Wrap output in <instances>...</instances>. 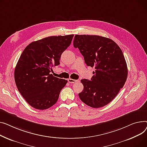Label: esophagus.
<instances>
[{"instance_id": "1", "label": "esophagus", "mask_w": 147, "mask_h": 147, "mask_svg": "<svg viewBox=\"0 0 147 147\" xmlns=\"http://www.w3.org/2000/svg\"><path fill=\"white\" fill-rule=\"evenodd\" d=\"M67 81H68V82H69V83H71V84L75 83V82H77V80H73V79H71V78L68 79Z\"/></svg>"}]
</instances>
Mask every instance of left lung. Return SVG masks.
<instances>
[{
    "instance_id": "1",
    "label": "left lung",
    "mask_w": 147,
    "mask_h": 147,
    "mask_svg": "<svg viewBox=\"0 0 147 147\" xmlns=\"http://www.w3.org/2000/svg\"><path fill=\"white\" fill-rule=\"evenodd\" d=\"M74 47L78 48L87 66L95 67L91 80H81V100L93 108L108 105L122 88L127 67L122 50L110 38L99 36L75 35Z\"/></svg>"
}]
</instances>
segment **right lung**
I'll use <instances>...</instances> for the list:
<instances>
[{"label": "right lung", "instance_id": "1", "mask_svg": "<svg viewBox=\"0 0 147 147\" xmlns=\"http://www.w3.org/2000/svg\"><path fill=\"white\" fill-rule=\"evenodd\" d=\"M73 34L50 36L33 41L25 48L14 72L15 84L32 107L46 110L57 102L67 81L53 76L51 67L60 64L62 53L70 46Z\"/></svg>", "mask_w": 147, "mask_h": 147}]
</instances>
